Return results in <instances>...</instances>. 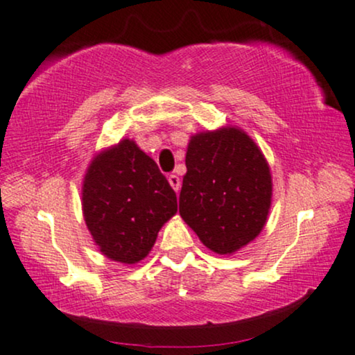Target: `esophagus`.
I'll use <instances>...</instances> for the list:
<instances>
[{
  "mask_svg": "<svg viewBox=\"0 0 355 355\" xmlns=\"http://www.w3.org/2000/svg\"><path fill=\"white\" fill-rule=\"evenodd\" d=\"M168 183H170V185H172L173 190L178 193V190H180V185H182L180 177H178V175H175V173L168 175Z\"/></svg>",
  "mask_w": 355,
  "mask_h": 355,
  "instance_id": "obj_1",
  "label": "esophagus"
}]
</instances>
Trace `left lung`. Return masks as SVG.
Listing matches in <instances>:
<instances>
[{"label": "left lung", "mask_w": 355, "mask_h": 355, "mask_svg": "<svg viewBox=\"0 0 355 355\" xmlns=\"http://www.w3.org/2000/svg\"><path fill=\"white\" fill-rule=\"evenodd\" d=\"M180 191V216L216 254H232L266 226L272 175L262 152L237 128L191 137Z\"/></svg>", "instance_id": "1"}]
</instances>
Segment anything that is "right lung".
<instances>
[{"label":"right lung","instance_id":"obj_1","mask_svg":"<svg viewBox=\"0 0 355 355\" xmlns=\"http://www.w3.org/2000/svg\"><path fill=\"white\" fill-rule=\"evenodd\" d=\"M83 216L107 259L136 263L154 248L160 227L177 213L167 178L131 139L92 160L82 188Z\"/></svg>","mask_w":355,"mask_h":355}]
</instances>
